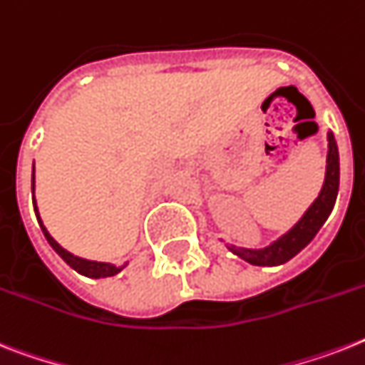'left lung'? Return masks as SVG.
<instances>
[{
	"label": "left lung",
	"mask_w": 365,
	"mask_h": 365,
	"mask_svg": "<svg viewBox=\"0 0 365 365\" xmlns=\"http://www.w3.org/2000/svg\"><path fill=\"white\" fill-rule=\"evenodd\" d=\"M337 189H339V153H337L336 138L331 133H328V157H327V176L324 183L315 198L298 223L292 227L287 234H283L277 242L269 244L264 250H244V247H234L229 245V250L240 259L247 260L255 266H277L290 260L294 255L300 253L315 234L321 230L324 221L330 215L334 204L337 198Z\"/></svg>",
	"instance_id": "1"
}]
</instances>
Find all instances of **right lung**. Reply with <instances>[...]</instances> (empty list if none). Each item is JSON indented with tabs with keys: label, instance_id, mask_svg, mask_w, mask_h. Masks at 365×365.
<instances>
[{
	"label": "right lung",
	"instance_id": "1",
	"mask_svg": "<svg viewBox=\"0 0 365 365\" xmlns=\"http://www.w3.org/2000/svg\"><path fill=\"white\" fill-rule=\"evenodd\" d=\"M31 191H35V165H34V178H31ZM34 208H35V215H37L38 225H41V229H43L44 238L48 240V244L52 245V250H54L56 253H58L59 257H61V259L71 266V268L76 269L78 274L86 275V277H96V279H99V277H110V275H115L118 272L123 269V266H114L110 264V262H97V260L80 259V257H75L73 253L63 250V247H61V245H59L52 236H50L46 227H44L43 221H41V215H38V210H37V202H35V195H34Z\"/></svg>",
	"mask_w": 365,
	"mask_h": 365
}]
</instances>
